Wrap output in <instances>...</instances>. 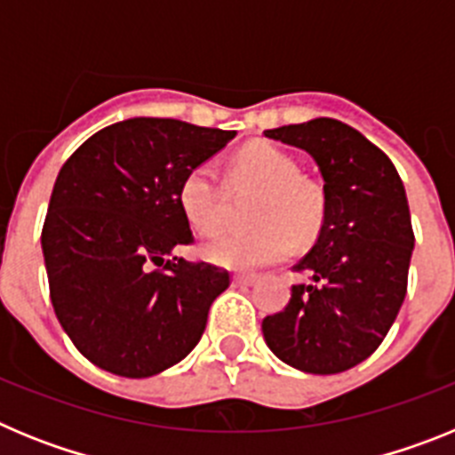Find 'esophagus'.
Instances as JSON below:
<instances>
[{"label":"esophagus","mask_w":455,"mask_h":455,"mask_svg":"<svg viewBox=\"0 0 455 455\" xmlns=\"http://www.w3.org/2000/svg\"><path fill=\"white\" fill-rule=\"evenodd\" d=\"M255 273H236L235 277H232V284L235 287H248V284L255 283Z\"/></svg>","instance_id":"obj_1"}]
</instances>
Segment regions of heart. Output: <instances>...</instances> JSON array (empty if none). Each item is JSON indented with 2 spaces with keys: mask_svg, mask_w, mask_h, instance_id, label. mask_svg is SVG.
<instances>
[{
  "mask_svg": "<svg viewBox=\"0 0 455 455\" xmlns=\"http://www.w3.org/2000/svg\"><path fill=\"white\" fill-rule=\"evenodd\" d=\"M257 187L262 196L252 207L255 228L225 232L209 241L204 255L228 268L264 267L291 252L293 236L307 241L321 230L325 216L323 188L300 175L299 162L271 143H251L232 159L228 182L212 164H196L178 188L182 214L200 235H214L228 216L230 188Z\"/></svg>",
  "mask_w": 455,
  "mask_h": 455,
  "instance_id": "b5f03b06",
  "label": "heart"
}]
</instances>
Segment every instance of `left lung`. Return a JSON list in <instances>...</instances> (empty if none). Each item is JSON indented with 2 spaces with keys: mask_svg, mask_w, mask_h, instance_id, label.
<instances>
[{
  "mask_svg": "<svg viewBox=\"0 0 455 455\" xmlns=\"http://www.w3.org/2000/svg\"><path fill=\"white\" fill-rule=\"evenodd\" d=\"M264 136L315 156L325 196L316 243L291 268L307 283L293 284L283 312L262 321L264 339L300 371H347L380 347L408 291L415 232L403 182L380 148L339 120Z\"/></svg>",
  "mask_w": 455,
  "mask_h": 455,
  "instance_id": "obj_1",
  "label": "left lung"
}]
</instances>
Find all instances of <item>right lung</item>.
Returning a JSON list of instances; mask_svg holds the SVG:
<instances>
[{"label":"right lung","instance_id":"obj_1","mask_svg":"<svg viewBox=\"0 0 455 455\" xmlns=\"http://www.w3.org/2000/svg\"><path fill=\"white\" fill-rule=\"evenodd\" d=\"M236 136L175 118H130L84 140L59 171L43 223L56 319L86 360L124 378L178 364L230 273L172 257L193 232L184 172Z\"/></svg>","mask_w":455,"mask_h":455}]
</instances>
